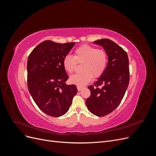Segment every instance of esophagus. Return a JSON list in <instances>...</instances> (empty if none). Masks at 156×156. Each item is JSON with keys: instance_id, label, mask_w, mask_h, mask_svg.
<instances>
[{"instance_id": "1", "label": "esophagus", "mask_w": 156, "mask_h": 156, "mask_svg": "<svg viewBox=\"0 0 156 156\" xmlns=\"http://www.w3.org/2000/svg\"><path fill=\"white\" fill-rule=\"evenodd\" d=\"M77 88L78 91H81V90L83 89V88H82V87H78V86H77Z\"/></svg>"}]
</instances>
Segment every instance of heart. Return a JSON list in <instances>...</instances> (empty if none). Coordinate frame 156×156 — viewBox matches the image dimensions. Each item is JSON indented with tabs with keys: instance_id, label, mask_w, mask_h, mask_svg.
<instances>
[{
	"instance_id": "b5f03b06",
	"label": "heart",
	"mask_w": 156,
	"mask_h": 156,
	"mask_svg": "<svg viewBox=\"0 0 156 156\" xmlns=\"http://www.w3.org/2000/svg\"><path fill=\"white\" fill-rule=\"evenodd\" d=\"M84 64L82 66L83 72L72 75L70 82L78 87H83L91 81L92 78L101 76L106 69L108 57L106 52L98 49L96 47L84 44L75 51L74 56L66 55L62 61L64 69L67 72H74L77 62Z\"/></svg>"
}]
</instances>
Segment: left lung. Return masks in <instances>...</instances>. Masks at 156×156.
<instances>
[{
	"mask_svg": "<svg viewBox=\"0 0 156 156\" xmlns=\"http://www.w3.org/2000/svg\"><path fill=\"white\" fill-rule=\"evenodd\" d=\"M94 44L103 47L108 63L104 73L94 83L96 87H88L91 94L86 105L93 115L103 116L114 111L124 96L129 82V59L126 52L109 39L98 40Z\"/></svg>",
	"mask_w": 156,
	"mask_h": 156,
	"instance_id": "1",
	"label": "left lung"
}]
</instances>
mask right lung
Instances as JSON below:
<instances>
[{"instance_id": "obj_1", "label": "right lung", "mask_w": 156, "mask_h": 156, "mask_svg": "<svg viewBox=\"0 0 156 156\" xmlns=\"http://www.w3.org/2000/svg\"><path fill=\"white\" fill-rule=\"evenodd\" d=\"M75 45L45 40L32 50L27 61L28 89L36 104L45 114L64 115L72 105L77 89L66 84L68 76L62 61Z\"/></svg>"}]
</instances>
